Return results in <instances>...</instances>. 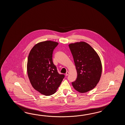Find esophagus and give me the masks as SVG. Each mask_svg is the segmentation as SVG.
<instances>
[{
  "label": "esophagus",
  "instance_id": "34e87169",
  "mask_svg": "<svg viewBox=\"0 0 125 125\" xmlns=\"http://www.w3.org/2000/svg\"><path fill=\"white\" fill-rule=\"evenodd\" d=\"M68 74H69V72H66V74H65L66 76H67Z\"/></svg>",
  "mask_w": 125,
  "mask_h": 125
}]
</instances>
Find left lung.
<instances>
[{
    "label": "left lung",
    "mask_w": 125,
    "mask_h": 125,
    "mask_svg": "<svg viewBox=\"0 0 125 125\" xmlns=\"http://www.w3.org/2000/svg\"><path fill=\"white\" fill-rule=\"evenodd\" d=\"M69 47L77 73L76 80L72 85L80 93L88 92L95 88L100 80L101 59L93 47L84 42L70 44Z\"/></svg>",
    "instance_id": "8db88e82"
}]
</instances>
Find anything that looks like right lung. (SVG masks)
<instances>
[{
    "instance_id": "1",
    "label": "right lung",
    "mask_w": 125,
    "mask_h": 125,
    "mask_svg": "<svg viewBox=\"0 0 125 125\" xmlns=\"http://www.w3.org/2000/svg\"><path fill=\"white\" fill-rule=\"evenodd\" d=\"M59 44L46 41L38 43L29 52L27 69L32 87L42 94L51 96L56 93L64 77L59 74L52 60L53 50Z\"/></svg>"
}]
</instances>
